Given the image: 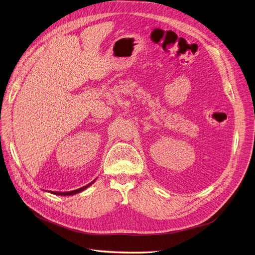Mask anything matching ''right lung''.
Masks as SVG:
<instances>
[{"label": "right lung", "instance_id": "right-lung-1", "mask_svg": "<svg viewBox=\"0 0 255 255\" xmlns=\"http://www.w3.org/2000/svg\"><path fill=\"white\" fill-rule=\"evenodd\" d=\"M94 181H96V180H94ZM94 181H92V182H91V183H89L88 185L84 186V187H82V188H80V189H77V190L69 191V192H55V191H53V192H51V193H53V194H55V195H63V196H67V195H73V194H77V193H79V192H81V191H83V190H85V189H87V188H88L90 185H92V184L94 183Z\"/></svg>", "mask_w": 255, "mask_h": 255}]
</instances>
